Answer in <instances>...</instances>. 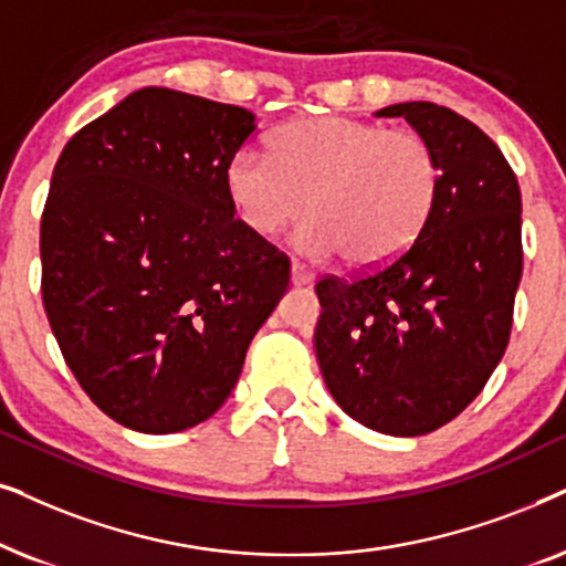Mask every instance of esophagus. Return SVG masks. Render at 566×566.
Returning <instances> with one entry per match:
<instances>
[{
    "label": "esophagus",
    "instance_id": "34e87169",
    "mask_svg": "<svg viewBox=\"0 0 566 566\" xmlns=\"http://www.w3.org/2000/svg\"><path fill=\"white\" fill-rule=\"evenodd\" d=\"M292 284H311L313 279H315V274L311 269H305L303 263L300 261H292Z\"/></svg>",
    "mask_w": 566,
    "mask_h": 566
}]
</instances>
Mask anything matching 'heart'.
I'll return each instance as SVG.
<instances>
[{"label": "heart", "instance_id": "heart-1", "mask_svg": "<svg viewBox=\"0 0 566 566\" xmlns=\"http://www.w3.org/2000/svg\"><path fill=\"white\" fill-rule=\"evenodd\" d=\"M271 160L240 149L224 191L253 235L274 238L305 212L300 248L315 259L344 253L354 269L398 259L432 217L442 163L432 142L349 116H311L279 126Z\"/></svg>", "mask_w": 566, "mask_h": 566}]
</instances>
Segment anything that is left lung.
<instances>
[{
  "mask_svg": "<svg viewBox=\"0 0 566 566\" xmlns=\"http://www.w3.org/2000/svg\"><path fill=\"white\" fill-rule=\"evenodd\" d=\"M432 142L440 199L427 228L386 266L315 284V354L354 421L419 437L455 419L510 342L523 274L520 186L500 147L455 111L413 101L380 108Z\"/></svg>",
  "mask_w": 566,
  "mask_h": 566,
  "instance_id": "1",
  "label": "left lung"
}]
</instances>
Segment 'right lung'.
Here are the masks:
<instances>
[{"mask_svg":"<svg viewBox=\"0 0 566 566\" xmlns=\"http://www.w3.org/2000/svg\"><path fill=\"white\" fill-rule=\"evenodd\" d=\"M253 132L238 105L145 87L74 134L54 168L43 307L82 390L134 432L212 417L287 292L290 259L224 191Z\"/></svg>","mask_w":566,"mask_h":566,"instance_id":"right-lung-1","label":"right lung"}]
</instances>
